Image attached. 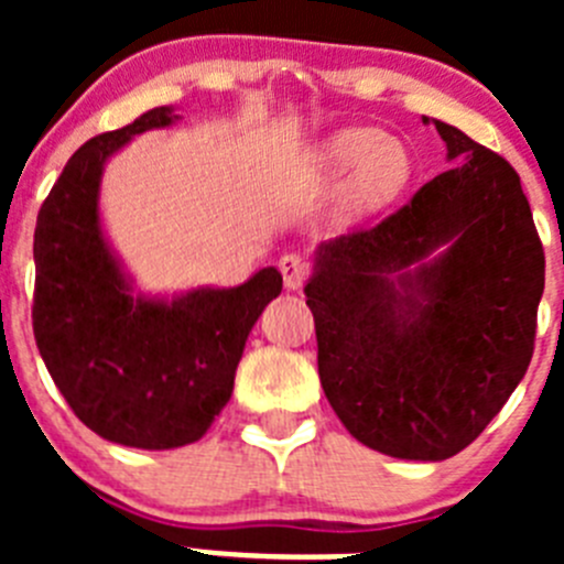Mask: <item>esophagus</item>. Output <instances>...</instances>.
I'll return each instance as SVG.
<instances>
[{
    "label": "esophagus",
    "instance_id": "esophagus-1",
    "mask_svg": "<svg viewBox=\"0 0 564 564\" xmlns=\"http://www.w3.org/2000/svg\"><path fill=\"white\" fill-rule=\"evenodd\" d=\"M278 270H281L286 289H300V286H303L305 278H308L311 264H308V259H305V256L283 253L281 261H278Z\"/></svg>",
    "mask_w": 564,
    "mask_h": 564
}]
</instances>
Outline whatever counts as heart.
Returning a JSON list of instances; mask_svg holds the SVG:
<instances>
[{
  "label": "heart",
  "mask_w": 564,
  "mask_h": 564,
  "mask_svg": "<svg viewBox=\"0 0 564 564\" xmlns=\"http://www.w3.org/2000/svg\"><path fill=\"white\" fill-rule=\"evenodd\" d=\"M318 158L333 176L357 174V198L366 207L390 202L412 174L406 147L377 128H349L329 135Z\"/></svg>",
  "instance_id": "b5f03b06"
}]
</instances>
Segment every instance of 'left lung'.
<instances>
[{"label": "left lung", "instance_id": "8db88e82", "mask_svg": "<svg viewBox=\"0 0 564 564\" xmlns=\"http://www.w3.org/2000/svg\"><path fill=\"white\" fill-rule=\"evenodd\" d=\"M434 124L456 166L324 242L305 286L329 406L357 442L409 460L456 456L497 417L532 360L545 281L516 169Z\"/></svg>", "mask_w": 564, "mask_h": 564}]
</instances>
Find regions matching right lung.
Instances as JSON below:
<instances>
[{"instance_id":"1","label":"right lung","mask_w":564,"mask_h":564,"mask_svg":"<svg viewBox=\"0 0 564 564\" xmlns=\"http://www.w3.org/2000/svg\"><path fill=\"white\" fill-rule=\"evenodd\" d=\"M180 119L169 106L78 147L35 229L32 327L40 357L87 429L124 447L198 442L235 390L250 327L283 278L264 267L235 289L133 297L100 231L104 163L133 135Z\"/></svg>"}]
</instances>
